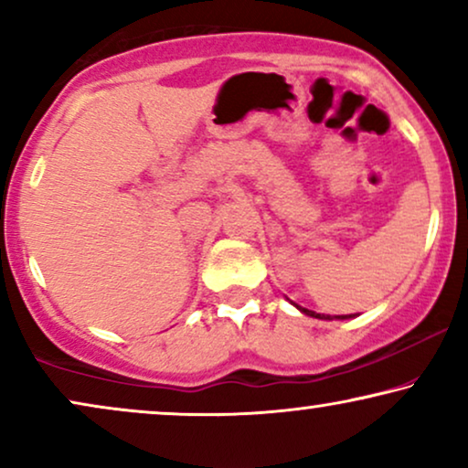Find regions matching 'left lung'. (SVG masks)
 Segmentation results:
<instances>
[{
	"label": "left lung",
	"mask_w": 468,
	"mask_h": 468,
	"mask_svg": "<svg viewBox=\"0 0 468 468\" xmlns=\"http://www.w3.org/2000/svg\"><path fill=\"white\" fill-rule=\"evenodd\" d=\"M298 306V304H296ZM300 311L304 313V315H311V317H317V319H347V317H354V315H335V317H330V315H319V313H315V311H309V309H303V306H298Z\"/></svg>",
	"instance_id": "8db88e82"
}]
</instances>
